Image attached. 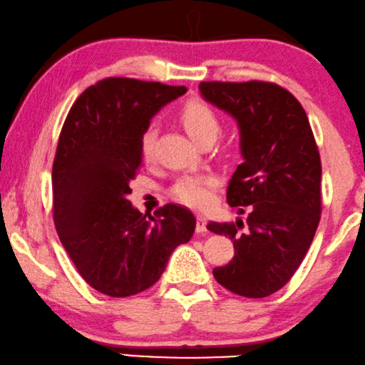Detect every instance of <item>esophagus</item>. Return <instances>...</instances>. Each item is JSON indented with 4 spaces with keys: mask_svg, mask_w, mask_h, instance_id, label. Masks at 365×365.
<instances>
[{
    "mask_svg": "<svg viewBox=\"0 0 365 365\" xmlns=\"http://www.w3.org/2000/svg\"><path fill=\"white\" fill-rule=\"evenodd\" d=\"M195 230H197V233L207 232V218L202 217V215H198V217H197V227H195Z\"/></svg>",
    "mask_w": 365,
    "mask_h": 365,
    "instance_id": "1",
    "label": "esophagus"
}]
</instances>
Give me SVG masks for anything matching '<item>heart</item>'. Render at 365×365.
Wrapping results in <instances>:
<instances>
[{"mask_svg":"<svg viewBox=\"0 0 365 365\" xmlns=\"http://www.w3.org/2000/svg\"><path fill=\"white\" fill-rule=\"evenodd\" d=\"M178 120L195 142H213L222 129L220 119L207 102L200 99L188 101L180 109ZM155 147V130L152 127L143 132L140 138V153L143 160H150ZM217 187V177L212 173L185 175L178 178L172 187V197L190 208H207L213 200V188Z\"/></svg>","mask_w":365,"mask_h":365,"instance_id":"b5f03b06","label":"heart"}]
</instances>
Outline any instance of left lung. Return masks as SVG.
<instances>
[{
  "label": "left lung",
  "mask_w": 365,
  "mask_h": 365,
  "mask_svg": "<svg viewBox=\"0 0 365 365\" xmlns=\"http://www.w3.org/2000/svg\"><path fill=\"white\" fill-rule=\"evenodd\" d=\"M203 97L238 120L243 163L227 190L230 207L246 222H210L230 236L235 256L213 269L235 294L266 297L292 278L321 220V157L299 101L274 82L200 84Z\"/></svg>",
  "instance_id": "left-lung-1"
}]
</instances>
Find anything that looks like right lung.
<instances>
[{
	"label": "right lung",
	"instance_id": "right-lung-1",
	"mask_svg": "<svg viewBox=\"0 0 365 365\" xmlns=\"http://www.w3.org/2000/svg\"><path fill=\"white\" fill-rule=\"evenodd\" d=\"M187 92L130 78H106L76 99L53 163V218L82 279L129 297L160 279L172 251L195 232L188 208L167 203L155 218L127 195L142 167L140 138L163 104Z\"/></svg>",
	"mask_w": 365,
	"mask_h": 365
}]
</instances>
